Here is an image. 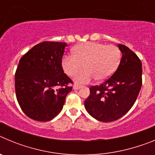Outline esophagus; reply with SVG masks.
<instances>
[{
	"label": "esophagus",
	"instance_id": "esophagus-1",
	"mask_svg": "<svg viewBox=\"0 0 155 155\" xmlns=\"http://www.w3.org/2000/svg\"><path fill=\"white\" fill-rule=\"evenodd\" d=\"M81 87V85H78V84H74V85L73 86V89H74V90H78V89H80Z\"/></svg>",
	"mask_w": 155,
	"mask_h": 155
}]
</instances>
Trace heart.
<instances>
[{
  "label": "heart",
  "mask_w": 155,
  "mask_h": 155,
  "mask_svg": "<svg viewBox=\"0 0 155 155\" xmlns=\"http://www.w3.org/2000/svg\"><path fill=\"white\" fill-rule=\"evenodd\" d=\"M122 58L120 50L114 45L87 42L73 49V55L64 57L62 68L68 76L77 74L74 80L77 84H86L93 79L98 81L107 80L116 72Z\"/></svg>",
  "instance_id": "heart-1"
}]
</instances>
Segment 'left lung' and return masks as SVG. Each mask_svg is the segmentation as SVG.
Wrapping results in <instances>:
<instances>
[{"mask_svg":"<svg viewBox=\"0 0 155 155\" xmlns=\"http://www.w3.org/2000/svg\"><path fill=\"white\" fill-rule=\"evenodd\" d=\"M122 53L120 66L109 79L89 88L84 107L93 118L113 122L132 108L142 85V64L127 46L118 44Z\"/></svg>","mask_w":155,"mask_h":155,"instance_id":"obj_1","label":"left lung"}]
</instances>
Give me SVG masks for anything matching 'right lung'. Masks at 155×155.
<instances>
[{"label": "right lung", "mask_w": 155, "mask_h": 155, "mask_svg": "<svg viewBox=\"0 0 155 155\" xmlns=\"http://www.w3.org/2000/svg\"><path fill=\"white\" fill-rule=\"evenodd\" d=\"M67 46L66 42H40L19 61L15 78L16 98L21 110L32 120H53L72 90V81L62 68Z\"/></svg>", "instance_id": "right-lung-1"}]
</instances>
